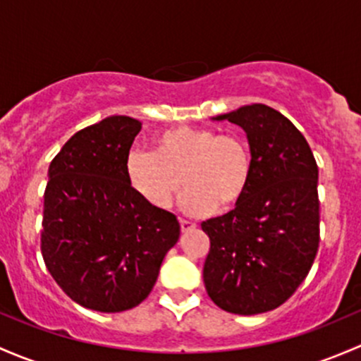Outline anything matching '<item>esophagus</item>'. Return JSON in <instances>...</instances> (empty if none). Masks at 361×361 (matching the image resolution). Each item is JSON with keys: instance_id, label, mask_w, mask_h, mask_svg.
<instances>
[{"instance_id": "34e87169", "label": "esophagus", "mask_w": 361, "mask_h": 361, "mask_svg": "<svg viewBox=\"0 0 361 361\" xmlns=\"http://www.w3.org/2000/svg\"><path fill=\"white\" fill-rule=\"evenodd\" d=\"M179 222H180V229H182V231H191V229L196 228L195 222L188 221V219H179Z\"/></svg>"}]
</instances>
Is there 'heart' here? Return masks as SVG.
I'll return each mask as SVG.
<instances>
[{"mask_svg": "<svg viewBox=\"0 0 361 361\" xmlns=\"http://www.w3.org/2000/svg\"><path fill=\"white\" fill-rule=\"evenodd\" d=\"M153 153H130L126 182L147 205L165 210L180 191L189 215L229 212L243 202L254 179V154L238 133L203 126H172L154 133Z\"/></svg>", "mask_w": 361, "mask_h": 361, "instance_id": "1", "label": "heart"}]
</instances>
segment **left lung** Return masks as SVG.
Returning a JSON list of instances; mask_svg holds the SVG:
<instances>
[{
	"instance_id": "obj_1",
	"label": "left lung",
	"mask_w": 361,
	"mask_h": 361,
	"mask_svg": "<svg viewBox=\"0 0 361 361\" xmlns=\"http://www.w3.org/2000/svg\"><path fill=\"white\" fill-rule=\"evenodd\" d=\"M245 130L254 179L243 202L202 229L208 297L235 314L276 310L310 273L319 243L318 165L288 118L264 104L215 116Z\"/></svg>"
}]
</instances>
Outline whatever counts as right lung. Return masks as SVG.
I'll use <instances>...</instances> for the list:
<instances>
[{
	"label": "right lung",
	"instance_id": "add662e5",
	"mask_svg": "<svg viewBox=\"0 0 361 361\" xmlns=\"http://www.w3.org/2000/svg\"><path fill=\"white\" fill-rule=\"evenodd\" d=\"M139 120L109 116L74 133L51 159L42 255L74 302L100 313L139 306L180 235L173 214L147 205L126 182Z\"/></svg>",
	"mask_w": 361,
	"mask_h": 361
}]
</instances>
